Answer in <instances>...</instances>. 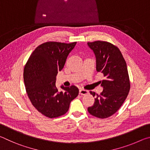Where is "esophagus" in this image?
Segmentation results:
<instances>
[{
  "mask_svg": "<svg viewBox=\"0 0 150 150\" xmlns=\"http://www.w3.org/2000/svg\"><path fill=\"white\" fill-rule=\"evenodd\" d=\"M79 94L81 95H86L88 94V91L85 90V89H82V88H81V89L79 90Z\"/></svg>",
  "mask_w": 150,
  "mask_h": 150,
  "instance_id": "1",
  "label": "esophagus"
}]
</instances>
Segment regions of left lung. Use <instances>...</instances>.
<instances>
[{
    "mask_svg": "<svg viewBox=\"0 0 150 150\" xmlns=\"http://www.w3.org/2000/svg\"><path fill=\"white\" fill-rule=\"evenodd\" d=\"M96 57V69L103 73V91L100 95L91 91L95 103L88 108L91 115L98 118L110 117L122 105L130 91V83L126 63L118 48L104 41L88 42Z\"/></svg>",
    "mask_w": 150,
    "mask_h": 150,
    "instance_id": "left-lung-1",
    "label": "left lung"
}]
</instances>
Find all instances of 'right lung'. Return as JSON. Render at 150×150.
<instances>
[{"instance_id":"1","label":"right lung","mask_w":150,"mask_h":150,"mask_svg":"<svg viewBox=\"0 0 150 150\" xmlns=\"http://www.w3.org/2000/svg\"><path fill=\"white\" fill-rule=\"evenodd\" d=\"M77 42L70 44L48 42L40 45L32 52L24 67V81L32 105L48 118H57L69 110L70 103L78 96L74 85L55 86L58 71L62 70Z\"/></svg>"}]
</instances>
